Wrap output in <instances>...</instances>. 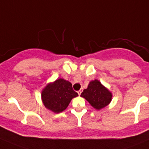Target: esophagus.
I'll return each mask as SVG.
<instances>
[{"instance_id": "34e87169", "label": "esophagus", "mask_w": 149, "mask_h": 149, "mask_svg": "<svg viewBox=\"0 0 149 149\" xmlns=\"http://www.w3.org/2000/svg\"><path fill=\"white\" fill-rule=\"evenodd\" d=\"M81 92H82V89H80V90L78 91V94H79V95H80L81 94Z\"/></svg>"}]
</instances>
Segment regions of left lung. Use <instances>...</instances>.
Returning <instances> with one entry per match:
<instances>
[{
    "instance_id": "1",
    "label": "left lung",
    "mask_w": 149,
    "mask_h": 149,
    "mask_svg": "<svg viewBox=\"0 0 149 149\" xmlns=\"http://www.w3.org/2000/svg\"><path fill=\"white\" fill-rule=\"evenodd\" d=\"M81 96L84 97L92 106L96 109H101L110 103L112 97L111 92L97 80L92 81L84 89Z\"/></svg>"
}]
</instances>
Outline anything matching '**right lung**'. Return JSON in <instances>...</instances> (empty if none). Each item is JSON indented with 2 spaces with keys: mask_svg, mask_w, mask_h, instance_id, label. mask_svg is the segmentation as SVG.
Returning <instances> with one entry per match:
<instances>
[{
  "mask_svg": "<svg viewBox=\"0 0 149 149\" xmlns=\"http://www.w3.org/2000/svg\"><path fill=\"white\" fill-rule=\"evenodd\" d=\"M77 96L78 93L73 89L71 83L63 79L47 85L41 93L45 107L54 113L66 109L71 100Z\"/></svg>",
  "mask_w": 149,
  "mask_h": 149,
  "instance_id": "obj_1",
  "label": "right lung"
}]
</instances>
